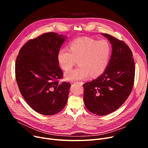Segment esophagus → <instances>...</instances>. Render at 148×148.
I'll return each instance as SVG.
<instances>
[{"instance_id": "34e87169", "label": "esophagus", "mask_w": 148, "mask_h": 148, "mask_svg": "<svg viewBox=\"0 0 148 148\" xmlns=\"http://www.w3.org/2000/svg\"><path fill=\"white\" fill-rule=\"evenodd\" d=\"M77 84H83V83L82 82H76Z\"/></svg>"}]
</instances>
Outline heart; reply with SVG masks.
Returning <instances> with one entry per match:
<instances>
[{"mask_svg":"<svg viewBox=\"0 0 148 148\" xmlns=\"http://www.w3.org/2000/svg\"><path fill=\"white\" fill-rule=\"evenodd\" d=\"M111 46L107 41H98L90 38H79L58 54L60 68L65 71L71 69L78 61L79 67L65 74V79L75 82L96 77L106 69L111 55Z\"/></svg>","mask_w":148,"mask_h":148,"instance_id":"1","label":"heart"}]
</instances>
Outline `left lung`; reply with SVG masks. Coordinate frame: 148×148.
<instances>
[{
    "label": "left lung",
    "mask_w": 148,
    "mask_h": 148,
    "mask_svg": "<svg viewBox=\"0 0 148 148\" xmlns=\"http://www.w3.org/2000/svg\"><path fill=\"white\" fill-rule=\"evenodd\" d=\"M109 40L112 52L104 72L95 80L83 84V100L87 109L104 116L119 108L133 88L135 64L128 46L110 35L102 34Z\"/></svg>",
    "instance_id": "left-lung-1"
}]
</instances>
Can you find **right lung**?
Returning a JSON list of instances; mask_svg holds the SVG:
<instances>
[{
    "label": "right lung",
    "instance_id": "add662e5",
    "mask_svg": "<svg viewBox=\"0 0 148 148\" xmlns=\"http://www.w3.org/2000/svg\"><path fill=\"white\" fill-rule=\"evenodd\" d=\"M66 36L45 33L28 41L20 49L15 62V78L28 105L38 113L53 115L68 101L71 84H59L63 76L58 54Z\"/></svg>",
    "mask_w": 148,
    "mask_h": 148
}]
</instances>
